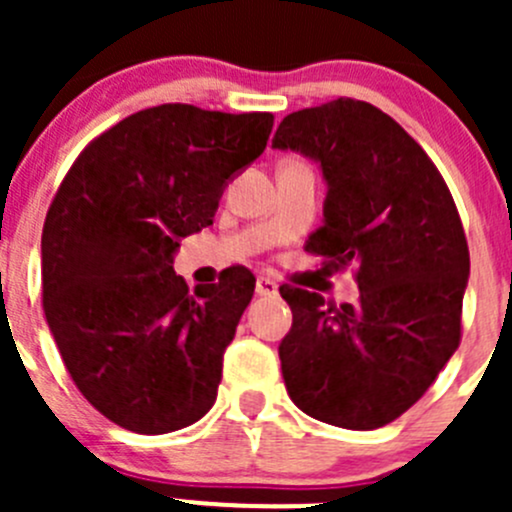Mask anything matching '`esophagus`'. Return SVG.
Here are the masks:
<instances>
[{"instance_id": "34e87169", "label": "esophagus", "mask_w": 512, "mask_h": 512, "mask_svg": "<svg viewBox=\"0 0 512 512\" xmlns=\"http://www.w3.org/2000/svg\"><path fill=\"white\" fill-rule=\"evenodd\" d=\"M255 292L260 294V297H275V294L280 292V287H277V282L270 280V277H257Z\"/></svg>"}]
</instances>
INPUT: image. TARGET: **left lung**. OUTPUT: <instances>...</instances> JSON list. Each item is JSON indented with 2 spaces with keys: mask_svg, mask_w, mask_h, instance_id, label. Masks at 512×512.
<instances>
[{
  "mask_svg": "<svg viewBox=\"0 0 512 512\" xmlns=\"http://www.w3.org/2000/svg\"><path fill=\"white\" fill-rule=\"evenodd\" d=\"M277 151L314 160L327 183L307 252L359 265L354 304L282 287L289 399L332 426L369 431L416 404L461 342L471 257L456 203L431 158L391 116L354 98L289 113Z\"/></svg>",
  "mask_w": 512,
  "mask_h": 512,
  "instance_id": "obj_1",
  "label": "left lung"
}]
</instances>
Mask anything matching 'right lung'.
I'll return each instance as SVG.
<instances>
[{
    "instance_id": "1",
    "label": "right lung",
    "mask_w": 512,
    "mask_h": 512,
    "mask_svg": "<svg viewBox=\"0 0 512 512\" xmlns=\"http://www.w3.org/2000/svg\"><path fill=\"white\" fill-rule=\"evenodd\" d=\"M272 123V113L188 103L138 111L89 143L46 213L51 337L86 401L128 431H178L215 404L255 277L230 267L218 285L188 289L173 257L183 237L213 225Z\"/></svg>"
}]
</instances>
